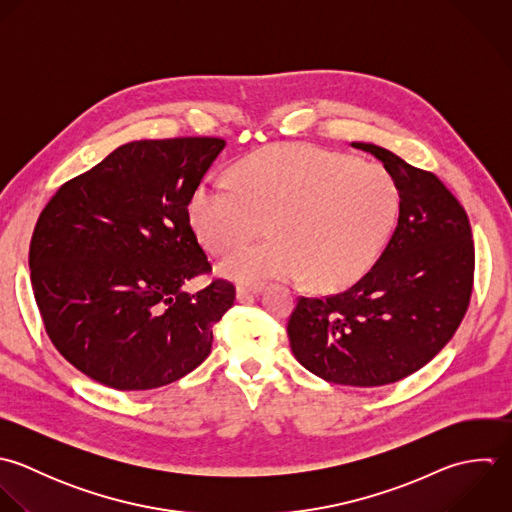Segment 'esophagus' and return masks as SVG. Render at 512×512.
I'll list each match as a JSON object with an SVG mask.
<instances>
[{"label":"esophagus","instance_id":"esophagus-1","mask_svg":"<svg viewBox=\"0 0 512 512\" xmlns=\"http://www.w3.org/2000/svg\"><path fill=\"white\" fill-rule=\"evenodd\" d=\"M263 293V287L261 285H239L237 287V299L239 301H247L251 297H257Z\"/></svg>","mask_w":512,"mask_h":512}]
</instances>
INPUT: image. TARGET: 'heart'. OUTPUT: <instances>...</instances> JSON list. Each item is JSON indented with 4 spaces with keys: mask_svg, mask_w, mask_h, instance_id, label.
Wrapping results in <instances>:
<instances>
[{
    "mask_svg": "<svg viewBox=\"0 0 512 512\" xmlns=\"http://www.w3.org/2000/svg\"><path fill=\"white\" fill-rule=\"evenodd\" d=\"M235 181L209 175L189 217L215 253L265 227L273 239L229 253L219 271L241 283L297 279L319 289L357 281L377 259L399 215V189L379 165L307 145H273L243 159Z\"/></svg>",
    "mask_w": 512,
    "mask_h": 512,
    "instance_id": "1",
    "label": "heart"
}]
</instances>
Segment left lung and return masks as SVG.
Listing matches in <instances>:
<instances>
[{
	"label": "left lung",
	"mask_w": 512,
	"mask_h": 512,
	"mask_svg": "<svg viewBox=\"0 0 512 512\" xmlns=\"http://www.w3.org/2000/svg\"><path fill=\"white\" fill-rule=\"evenodd\" d=\"M375 155L399 189L395 233L353 287L301 297L287 325L295 359L323 381L379 387L425 367L459 329L473 291L471 223L443 181L393 151Z\"/></svg>",
	"instance_id": "1"
}]
</instances>
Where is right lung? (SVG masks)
Masks as SVG:
<instances>
[{
    "label": "right lung",
    "instance_id": "obj_1",
    "mask_svg": "<svg viewBox=\"0 0 512 512\" xmlns=\"http://www.w3.org/2000/svg\"><path fill=\"white\" fill-rule=\"evenodd\" d=\"M219 137L141 139L67 181L29 247L35 303L55 349L117 391H149L197 369L235 287L183 285L211 269L189 201L225 149Z\"/></svg>",
    "mask_w": 512,
    "mask_h": 512
}]
</instances>
